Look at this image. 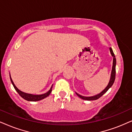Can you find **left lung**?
Masks as SVG:
<instances>
[{
	"mask_svg": "<svg viewBox=\"0 0 132 132\" xmlns=\"http://www.w3.org/2000/svg\"><path fill=\"white\" fill-rule=\"evenodd\" d=\"M110 51L111 55V56L113 57V66H112V69H111V76H110V81L108 82L107 86H106L105 88L102 91H101V93H99V94L94 95V96H89V97H86V96H83L81 95H80L78 93H76V94L80 98L82 99L83 100H86V101H94V100H97L99 98L101 97L102 96H103V94L105 93L106 91H108V89L110 88L112 85H113V83L114 82V80H115V76H116V58H115V55L113 53V51L111 47H110Z\"/></svg>",
	"mask_w": 132,
	"mask_h": 132,
	"instance_id": "left-lung-1",
	"label": "left lung"
}]
</instances>
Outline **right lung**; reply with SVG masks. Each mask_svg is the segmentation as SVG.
Segmentation results:
<instances>
[{
    "instance_id": "obj_1",
    "label": "right lung",
    "mask_w": 132,
    "mask_h": 132,
    "mask_svg": "<svg viewBox=\"0 0 132 132\" xmlns=\"http://www.w3.org/2000/svg\"><path fill=\"white\" fill-rule=\"evenodd\" d=\"M10 80L11 81V83L13 84V86H14V89H16V91L18 93V94H19L20 96L23 98V99L26 100V101H32V102L41 101V100L44 99V98H46L47 96H49L50 94H51V93L52 92V89L53 85H52L51 88H50V89L47 91V92L43 94H29V93L22 92V91H21V90L18 89V88L16 86V85H15L14 82H13L12 80V78L11 77L10 74Z\"/></svg>"
}]
</instances>
